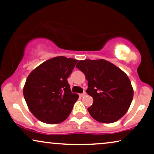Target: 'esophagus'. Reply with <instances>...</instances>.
I'll return each instance as SVG.
<instances>
[{
  "label": "esophagus",
  "mask_w": 154,
  "mask_h": 154,
  "mask_svg": "<svg viewBox=\"0 0 154 154\" xmlns=\"http://www.w3.org/2000/svg\"><path fill=\"white\" fill-rule=\"evenodd\" d=\"M85 94H85V92H83V93H82V94H79V96L81 97H83L85 96Z\"/></svg>",
  "instance_id": "esophagus-1"
}]
</instances>
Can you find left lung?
Masks as SVG:
<instances>
[{
    "mask_svg": "<svg viewBox=\"0 0 154 154\" xmlns=\"http://www.w3.org/2000/svg\"><path fill=\"white\" fill-rule=\"evenodd\" d=\"M78 69L88 82L86 92L93 98L88 110L97 121L112 123L127 113L134 91L129 78L121 69L103 59L80 60Z\"/></svg>",
    "mask_w": 154,
    "mask_h": 154,
    "instance_id": "8db88e82",
    "label": "left lung"
}]
</instances>
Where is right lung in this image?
Wrapping results in <instances>:
<instances>
[{"instance_id": "obj_1", "label": "right lung", "mask_w": 154, "mask_h": 154, "mask_svg": "<svg viewBox=\"0 0 154 154\" xmlns=\"http://www.w3.org/2000/svg\"><path fill=\"white\" fill-rule=\"evenodd\" d=\"M78 61L55 57L38 66L27 77L23 94L29 109L40 121L58 124L70 114L79 94L71 93L67 79Z\"/></svg>"}]
</instances>
